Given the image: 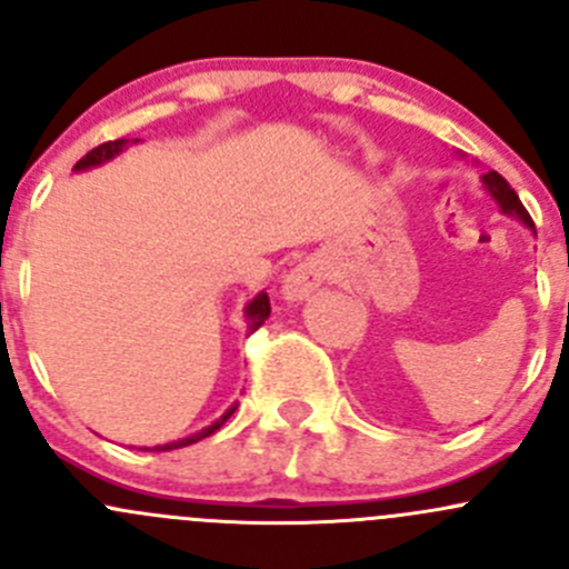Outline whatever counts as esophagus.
<instances>
[{
  "label": "esophagus",
  "instance_id": "1",
  "mask_svg": "<svg viewBox=\"0 0 569 569\" xmlns=\"http://www.w3.org/2000/svg\"><path fill=\"white\" fill-rule=\"evenodd\" d=\"M330 261L325 256H311L297 263L283 280L286 300H308L313 291H319L330 280Z\"/></svg>",
  "mask_w": 569,
  "mask_h": 569
}]
</instances>
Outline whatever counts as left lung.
Masks as SVG:
<instances>
[{"label":"left lung","mask_w":569,"mask_h":569,"mask_svg":"<svg viewBox=\"0 0 569 569\" xmlns=\"http://www.w3.org/2000/svg\"><path fill=\"white\" fill-rule=\"evenodd\" d=\"M481 181H485V187L490 189V192H492V198L498 200V206H501V209L507 211V214H515V217H520V220H523L526 226H529L531 231H533V220H531V217H529V211H526V206L520 203L518 192H515V189L509 187V183H507V178H503V176H498L496 170H490V173H485V176H481Z\"/></svg>","instance_id":"1"}]
</instances>
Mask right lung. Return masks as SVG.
<instances>
[{
    "instance_id": "1",
    "label": "right lung",
    "mask_w": 569,
    "mask_h": 569,
    "mask_svg": "<svg viewBox=\"0 0 569 569\" xmlns=\"http://www.w3.org/2000/svg\"><path fill=\"white\" fill-rule=\"evenodd\" d=\"M134 142H137V140H134ZM123 146H126V140H109V142H101L99 148H93V151H88V153H84V157L79 159V162H77V168H73V170H88V168H96V164L107 162V159H112L114 153H120V151H123ZM244 317H248V327H250V332H256L258 327H261L263 321H267V317H269V297H267V295H258L256 300H252L250 306H248V311H244ZM233 410H237V405H233L231 410L226 412V416H222V418H217V421L211 423V427L200 429V432L189 435V438H183V440H176V443L153 446V449H146V451H173V449H183V446H192V443H198V440H203V438H209V435H214L217 429H220L222 423H226L228 418L233 416Z\"/></svg>"
}]
</instances>
